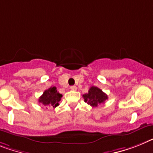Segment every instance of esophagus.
<instances>
[{
    "label": "esophagus",
    "mask_w": 153,
    "mask_h": 153,
    "mask_svg": "<svg viewBox=\"0 0 153 153\" xmlns=\"http://www.w3.org/2000/svg\"><path fill=\"white\" fill-rule=\"evenodd\" d=\"M70 89H71L72 91H76L77 88H76V86H71V87H70Z\"/></svg>",
    "instance_id": "1"
}]
</instances>
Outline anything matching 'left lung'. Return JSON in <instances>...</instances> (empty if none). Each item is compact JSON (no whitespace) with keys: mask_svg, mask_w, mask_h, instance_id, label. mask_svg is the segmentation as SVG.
<instances>
[{"mask_svg":"<svg viewBox=\"0 0 153 153\" xmlns=\"http://www.w3.org/2000/svg\"><path fill=\"white\" fill-rule=\"evenodd\" d=\"M84 102H87L93 107H97L98 105L104 103L108 99V96L105 93L102 91L100 88L92 86L88 91V93L83 94Z\"/></svg>","mask_w":153,"mask_h":153,"instance_id":"obj_1","label":"left lung"}]
</instances>
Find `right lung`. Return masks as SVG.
Segmentation results:
<instances>
[{
    "label": "right lung",
    "instance_id": "add662e5",
    "mask_svg": "<svg viewBox=\"0 0 153 153\" xmlns=\"http://www.w3.org/2000/svg\"><path fill=\"white\" fill-rule=\"evenodd\" d=\"M62 94L57 91L55 87H51L48 90L45 91L43 94L39 98V102L42 103L45 106H52L55 108L59 105V102L61 100Z\"/></svg>",
    "mask_w": 153,
    "mask_h": 153
}]
</instances>
